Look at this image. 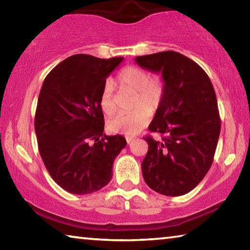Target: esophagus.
<instances>
[{"mask_svg": "<svg viewBox=\"0 0 250 250\" xmlns=\"http://www.w3.org/2000/svg\"><path fill=\"white\" fill-rule=\"evenodd\" d=\"M125 140H126V142L130 143L131 141L133 140V137H125Z\"/></svg>", "mask_w": 250, "mask_h": 250, "instance_id": "1", "label": "esophagus"}]
</instances>
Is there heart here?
<instances>
[{"mask_svg":"<svg viewBox=\"0 0 250 250\" xmlns=\"http://www.w3.org/2000/svg\"><path fill=\"white\" fill-rule=\"evenodd\" d=\"M116 83L122 91L133 92L131 112L119 113L108 121V128L112 132L128 135L137 134L147 125L151 112L156 111L162 104L166 86L159 76H150L146 68L140 66H126L118 73ZM100 108L104 115L112 116L117 110L113 98V86L107 82L103 87L99 98Z\"/></svg>","mask_w":250,"mask_h":250,"instance_id":"1","label":"heart"}]
</instances>
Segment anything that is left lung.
I'll use <instances>...</instances> for the list:
<instances>
[{
    "mask_svg": "<svg viewBox=\"0 0 250 250\" xmlns=\"http://www.w3.org/2000/svg\"><path fill=\"white\" fill-rule=\"evenodd\" d=\"M135 62L162 74L166 86L163 103L149 125L162 139L143 138L149 145L143 179L163 195H184L204 179L216 151L221 118L214 87L200 65L173 50L138 56Z\"/></svg>",
    "mask_w": 250,
    "mask_h": 250,
    "instance_id": "obj_1",
    "label": "left lung"
}]
</instances>
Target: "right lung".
Here are the masks:
<instances>
[{
	"label": "right lung",
	"instance_id": "add662e5",
	"mask_svg": "<svg viewBox=\"0 0 250 250\" xmlns=\"http://www.w3.org/2000/svg\"><path fill=\"white\" fill-rule=\"evenodd\" d=\"M124 57L73 55L46 78L37 101L35 132L42 160L65 191L83 195L112 177V164L126 145L120 134H104L100 92Z\"/></svg>",
	"mask_w": 250,
	"mask_h": 250
}]
</instances>
